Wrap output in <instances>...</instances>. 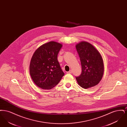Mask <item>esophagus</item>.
Masks as SVG:
<instances>
[{"label":"esophagus","mask_w":127,"mask_h":127,"mask_svg":"<svg viewBox=\"0 0 127 127\" xmlns=\"http://www.w3.org/2000/svg\"><path fill=\"white\" fill-rule=\"evenodd\" d=\"M72 70H70L69 71H68V72H67V74H71V73H72Z\"/></svg>","instance_id":"esophagus-1"}]
</instances>
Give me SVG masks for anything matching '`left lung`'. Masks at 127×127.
Segmentation results:
<instances>
[{
	"label": "left lung",
	"mask_w": 127,
	"mask_h": 127,
	"mask_svg": "<svg viewBox=\"0 0 127 127\" xmlns=\"http://www.w3.org/2000/svg\"><path fill=\"white\" fill-rule=\"evenodd\" d=\"M82 67L81 75L76 79L78 84L87 89L98 84L102 78L104 66L102 57L90 43L81 41L76 45Z\"/></svg>",
	"instance_id": "1"
}]
</instances>
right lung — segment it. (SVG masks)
<instances>
[{
    "instance_id": "add662e5",
    "label": "right lung",
    "mask_w": 127,
    "mask_h": 127,
    "mask_svg": "<svg viewBox=\"0 0 127 127\" xmlns=\"http://www.w3.org/2000/svg\"><path fill=\"white\" fill-rule=\"evenodd\" d=\"M62 44L50 41L40 46L33 55L30 72L34 83L43 90H50L60 81L64 73L58 61Z\"/></svg>"
}]
</instances>
